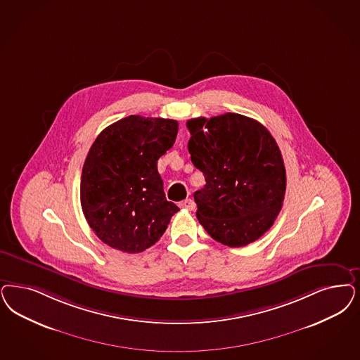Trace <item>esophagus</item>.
<instances>
[{"label": "esophagus", "mask_w": 360, "mask_h": 360, "mask_svg": "<svg viewBox=\"0 0 360 360\" xmlns=\"http://www.w3.org/2000/svg\"><path fill=\"white\" fill-rule=\"evenodd\" d=\"M179 207L188 211L195 210V202L193 199H185L179 203Z\"/></svg>", "instance_id": "1"}]
</instances>
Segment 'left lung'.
<instances>
[{
  "label": "left lung",
  "instance_id": "obj_1",
  "mask_svg": "<svg viewBox=\"0 0 360 360\" xmlns=\"http://www.w3.org/2000/svg\"><path fill=\"white\" fill-rule=\"evenodd\" d=\"M188 153L206 185L194 193L197 218L230 248L259 239L276 219L285 193L281 150L258 121L236 112L187 121Z\"/></svg>",
  "mask_w": 360,
  "mask_h": 360
}]
</instances>
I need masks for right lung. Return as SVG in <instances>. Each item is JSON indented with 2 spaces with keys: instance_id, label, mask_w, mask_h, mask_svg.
Listing matches in <instances>:
<instances>
[{
  "instance_id": "obj_1",
  "label": "right lung",
  "mask_w": 360,
  "mask_h": 360,
  "mask_svg": "<svg viewBox=\"0 0 360 360\" xmlns=\"http://www.w3.org/2000/svg\"><path fill=\"white\" fill-rule=\"evenodd\" d=\"M178 122L130 115L101 131L81 175L87 224L110 248L136 254L160 240L178 206L165 197L157 162L170 149Z\"/></svg>"
}]
</instances>
